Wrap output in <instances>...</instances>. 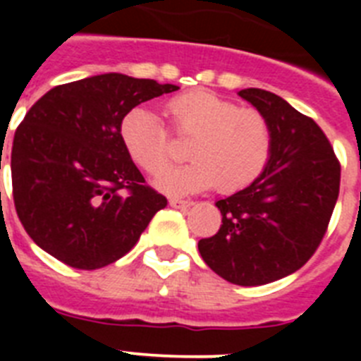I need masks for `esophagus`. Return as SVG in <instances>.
<instances>
[{
  "label": "esophagus",
  "instance_id": "obj_1",
  "mask_svg": "<svg viewBox=\"0 0 361 361\" xmlns=\"http://www.w3.org/2000/svg\"><path fill=\"white\" fill-rule=\"evenodd\" d=\"M170 206L178 209H184V208H190L191 206V200H184V199H170Z\"/></svg>",
  "mask_w": 361,
  "mask_h": 361
}]
</instances>
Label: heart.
<instances>
[{"mask_svg": "<svg viewBox=\"0 0 361 361\" xmlns=\"http://www.w3.org/2000/svg\"><path fill=\"white\" fill-rule=\"evenodd\" d=\"M166 116L178 137L193 139L188 155L193 162L157 180L168 193H190L219 184L220 191L250 186L266 170L273 133L266 117L208 90H191L166 104ZM121 139L130 159L149 175L171 164L170 130L145 108H133L121 121Z\"/></svg>", "mask_w": 361, "mask_h": 361, "instance_id": "b5f03b06", "label": "heart"}]
</instances>
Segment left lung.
<instances>
[{"label":"left lung","instance_id":"8db88e82","mask_svg":"<svg viewBox=\"0 0 361 361\" xmlns=\"http://www.w3.org/2000/svg\"><path fill=\"white\" fill-rule=\"evenodd\" d=\"M267 119L273 149L262 175L216 200L219 231L199 240L200 257L237 286H262L291 275L324 238L340 193V161L311 117L276 94L238 92Z\"/></svg>","mask_w":361,"mask_h":361}]
</instances>
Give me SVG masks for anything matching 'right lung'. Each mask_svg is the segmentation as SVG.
<instances>
[{
	"label": "right lung",
	"instance_id": "add662e5",
	"mask_svg": "<svg viewBox=\"0 0 361 361\" xmlns=\"http://www.w3.org/2000/svg\"><path fill=\"white\" fill-rule=\"evenodd\" d=\"M175 90L101 73L54 86L34 103L14 133L11 171L16 213L41 250L75 269H99L137 244L168 200L130 159L121 121Z\"/></svg>",
	"mask_w": 361,
	"mask_h": 361
}]
</instances>
